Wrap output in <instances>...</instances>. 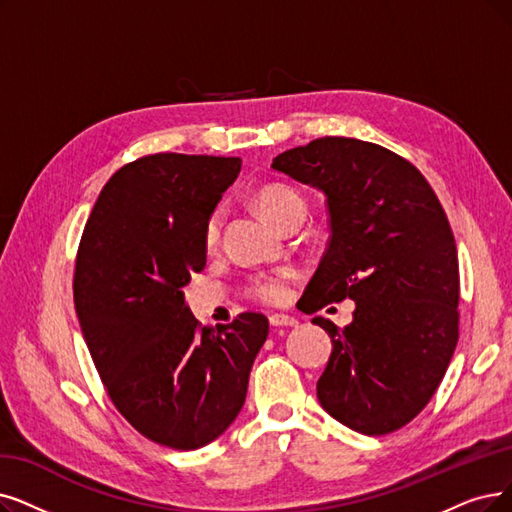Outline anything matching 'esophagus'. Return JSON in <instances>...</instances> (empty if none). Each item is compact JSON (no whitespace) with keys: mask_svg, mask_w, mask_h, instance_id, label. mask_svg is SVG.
<instances>
[{"mask_svg":"<svg viewBox=\"0 0 512 512\" xmlns=\"http://www.w3.org/2000/svg\"><path fill=\"white\" fill-rule=\"evenodd\" d=\"M269 323H271L273 327H294V325H298V321H296L294 317L283 315V313H273V315L269 317Z\"/></svg>","mask_w":512,"mask_h":512,"instance_id":"34e87169","label":"esophagus"}]
</instances>
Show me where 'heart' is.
<instances>
[{"label":"heart","instance_id":"obj_1","mask_svg":"<svg viewBox=\"0 0 512 512\" xmlns=\"http://www.w3.org/2000/svg\"><path fill=\"white\" fill-rule=\"evenodd\" d=\"M254 201L260 208V212L279 229H283L294 216L306 214L304 197L294 187L283 185V182H269V185H262L254 193ZM220 227H222V210H214L206 220V229H203V241H206V245L216 243L220 235ZM294 277H296L294 269H277L273 273H260L245 285V294L264 304H281L285 298H288V283Z\"/></svg>","mask_w":512,"mask_h":512}]
</instances>
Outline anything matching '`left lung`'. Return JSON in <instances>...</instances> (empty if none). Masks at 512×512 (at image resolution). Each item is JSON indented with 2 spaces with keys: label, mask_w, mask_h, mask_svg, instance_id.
I'll use <instances>...</instances> for the list:
<instances>
[{
  "label": "left lung",
  "mask_w": 512,
  "mask_h": 512,
  "mask_svg": "<svg viewBox=\"0 0 512 512\" xmlns=\"http://www.w3.org/2000/svg\"><path fill=\"white\" fill-rule=\"evenodd\" d=\"M273 170L327 197L330 241L300 300L304 313L355 300L317 382L323 410L363 435L412 422L439 388L458 344L460 273L452 227L426 178L401 155L344 136L311 140Z\"/></svg>",
  "instance_id": "1"
}]
</instances>
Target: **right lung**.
Listing matches in <instances>:
<instances>
[{
	"instance_id": "right-lung-1",
	"label": "right lung",
	"mask_w": 512,
	"mask_h": 512,
	"mask_svg": "<svg viewBox=\"0 0 512 512\" xmlns=\"http://www.w3.org/2000/svg\"><path fill=\"white\" fill-rule=\"evenodd\" d=\"M239 157L155 153L119 168L79 241L73 300L113 405L172 449L220 437L241 412L269 319L203 327L182 288L206 267L203 229Z\"/></svg>"
}]
</instances>
